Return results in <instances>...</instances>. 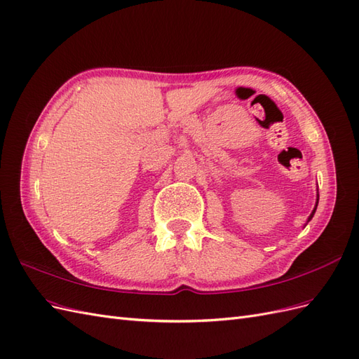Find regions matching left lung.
<instances>
[{"mask_svg": "<svg viewBox=\"0 0 359 359\" xmlns=\"http://www.w3.org/2000/svg\"><path fill=\"white\" fill-rule=\"evenodd\" d=\"M317 205H318V194H317V201H316V208H314V210H312V212H311V215L308 217V222H306V224L311 222V219H312V217H314V214H316V209H317ZM305 224V226H306Z\"/></svg>", "mask_w": 359, "mask_h": 359, "instance_id": "8db88e82", "label": "left lung"}]
</instances>
